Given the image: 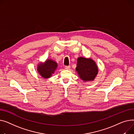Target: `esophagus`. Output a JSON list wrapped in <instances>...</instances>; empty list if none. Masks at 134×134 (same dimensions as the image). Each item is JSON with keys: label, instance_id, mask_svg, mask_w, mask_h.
Instances as JSON below:
<instances>
[{"label": "esophagus", "instance_id": "esophagus-1", "mask_svg": "<svg viewBox=\"0 0 134 134\" xmlns=\"http://www.w3.org/2000/svg\"><path fill=\"white\" fill-rule=\"evenodd\" d=\"M70 69V66H65V69L66 70H69Z\"/></svg>", "mask_w": 134, "mask_h": 134}]
</instances>
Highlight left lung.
Instances as JSON below:
<instances>
[{"label": "left lung", "mask_w": 134, "mask_h": 134, "mask_svg": "<svg viewBox=\"0 0 134 134\" xmlns=\"http://www.w3.org/2000/svg\"><path fill=\"white\" fill-rule=\"evenodd\" d=\"M76 69L80 77L84 81L93 80L98 73L97 65L90 58H78Z\"/></svg>", "instance_id": "obj_1"}]
</instances>
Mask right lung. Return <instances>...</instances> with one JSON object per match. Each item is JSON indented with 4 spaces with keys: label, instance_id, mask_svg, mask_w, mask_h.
<instances>
[{
    "label": "right lung",
    "instance_id": "obj_1",
    "mask_svg": "<svg viewBox=\"0 0 134 134\" xmlns=\"http://www.w3.org/2000/svg\"><path fill=\"white\" fill-rule=\"evenodd\" d=\"M57 67V64L54 61L48 59L46 60L43 64L39 65L37 68L38 71L42 77L48 78L51 76Z\"/></svg>",
    "mask_w": 134,
    "mask_h": 134
}]
</instances>
